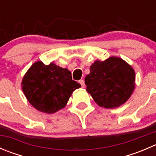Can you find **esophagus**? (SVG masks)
<instances>
[{"mask_svg": "<svg viewBox=\"0 0 156 156\" xmlns=\"http://www.w3.org/2000/svg\"><path fill=\"white\" fill-rule=\"evenodd\" d=\"M79 83H80V84H81V87H84V85H85V84H84V80H80Z\"/></svg>", "mask_w": 156, "mask_h": 156, "instance_id": "34e87169", "label": "esophagus"}]
</instances>
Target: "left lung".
Wrapping results in <instances>:
<instances>
[{"mask_svg":"<svg viewBox=\"0 0 156 156\" xmlns=\"http://www.w3.org/2000/svg\"><path fill=\"white\" fill-rule=\"evenodd\" d=\"M135 71L122 58L96 60L85 77L87 91L98 106L114 108L130 97L135 87Z\"/></svg>","mask_w":156,"mask_h":156,"instance_id":"1","label":"left lung"}]
</instances>
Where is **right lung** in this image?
<instances>
[{"label": "right lung", "instance_id": "obj_1", "mask_svg": "<svg viewBox=\"0 0 156 156\" xmlns=\"http://www.w3.org/2000/svg\"><path fill=\"white\" fill-rule=\"evenodd\" d=\"M22 90L30 104L38 111L53 114L66 106L75 90L81 87L67 69L53 62L37 61L23 78Z\"/></svg>", "mask_w": 156, "mask_h": 156}]
</instances>
